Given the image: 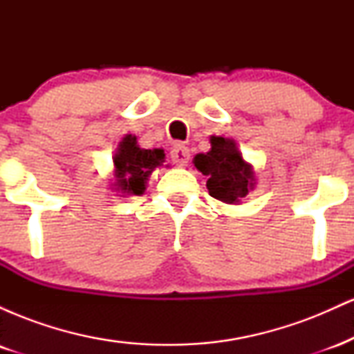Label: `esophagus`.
<instances>
[{"label":"esophagus","mask_w":354,"mask_h":354,"mask_svg":"<svg viewBox=\"0 0 354 354\" xmlns=\"http://www.w3.org/2000/svg\"><path fill=\"white\" fill-rule=\"evenodd\" d=\"M171 160L176 163L178 166H186V163L189 161V149L188 146L176 143L171 149Z\"/></svg>","instance_id":"1"}]
</instances>
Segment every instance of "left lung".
Returning a JSON list of instances; mask_svg holds the SVG:
<instances>
[{
	"label": "left lung",
	"mask_w": 354,
	"mask_h": 354,
	"mask_svg": "<svg viewBox=\"0 0 354 354\" xmlns=\"http://www.w3.org/2000/svg\"><path fill=\"white\" fill-rule=\"evenodd\" d=\"M193 163L208 178L209 196L219 201L238 203L254 186L253 168L245 163L233 140L211 136L209 153L196 154Z\"/></svg>",
	"instance_id": "obj_1"
}]
</instances>
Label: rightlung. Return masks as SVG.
Here are the masks:
<instances>
[{
  "instance_id": "obj_1",
  "label": "right lung",
  "mask_w": 354,
  "mask_h": 354,
  "mask_svg": "<svg viewBox=\"0 0 354 354\" xmlns=\"http://www.w3.org/2000/svg\"><path fill=\"white\" fill-rule=\"evenodd\" d=\"M165 160L163 149H143L136 143V136L126 135L115 154L116 186L123 194H143L146 180Z\"/></svg>"
}]
</instances>
